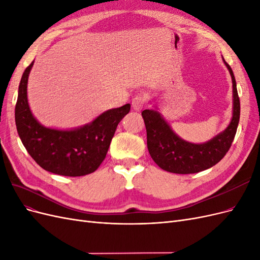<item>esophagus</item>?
I'll list each match as a JSON object with an SVG mask.
<instances>
[{"label": "esophagus", "instance_id": "1", "mask_svg": "<svg viewBox=\"0 0 260 260\" xmlns=\"http://www.w3.org/2000/svg\"><path fill=\"white\" fill-rule=\"evenodd\" d=\"M146 103V98L144 94L142 93H139L138 95H136L132 100V107L133 109H136V111H139V109L142 108Z\"/></svg>", "mask_w": 260, "mask_h": 260}]
</instances>
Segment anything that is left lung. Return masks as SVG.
<instances>
[{
	"label": "left lung",
	"instance_id": "left-lung-1",
	"mask_svg": "<svg viewBox=\"0 0 260 260\" xmlns=\"http://www.w3.org/2000/svg\"><path fill=\"white\" fill-rule=\"evenodd\" d=\"M224 64L232 78L233 117L229 127L207 143L185 142L175 135L158 113L149 109L142 112L149 155L161 169L180 175L196 174L215 166L230 149L237 133L241 109L233 72L225 60Z\"/></svg>",
	"mask_w": 260,
	"mask_h": 260
}]
</instances>
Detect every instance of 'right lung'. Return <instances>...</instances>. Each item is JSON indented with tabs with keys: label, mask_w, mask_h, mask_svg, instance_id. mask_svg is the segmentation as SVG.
<instances>
[{
	"label": "right lung",
	"mask_w": 260,
	"mask_h": 260,
	"mask_svg": "<svg viewBox=\"0 0 260 260\" xmlns=\"http://www.w3.org/2000/svg\"><path fill=\"white\" fill-rule=\"evenodd\" d=\"M34 61L22 74L15 106L19 138L39 166L55 175L80 177L92 174L105 159L118 123L130 104L111 109L79 129L60 131L45 128L30 112L27 100L28 76Z\"/></svg>",
	"instance_id": "1"
}]
</instances>
